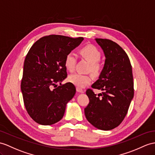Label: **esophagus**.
Here are the masks:
<instances>
[{
  "label": "esophagus",
  "instance_id": "esophagus-1",
  "mask_svg": "<svg viewBox=\"0 0 155 155\" xmlns=\"http://www.w3.org/2000/svg\"><path fill=\"white\" fill-rule=\"evenodd\" d=\"M76 91L78 92V93H84L85 91L84 90H83L82 89L80 88V87H77L76 88Z\"/></svg>",
  "mask_w": 155,
  "mask_h": 155
}]
</instances>
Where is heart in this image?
Returning <instances> with one entry per match:
<instances>
[{
    "instance_id": "heart-1",
    "label": "heart",
    "mask_w": 155,
    "mask_h": 155,
    "mask_svg": "<svg viewBox=\"0 0 155 155\" xmlns=\"http://www.w3.org/2000/svg\"><path fill=\"white\" fill-rule=\"evenodd\" d=\"M80 53L90 62L91 68L94 74L99 73L100 66L98 62L101 59V53L93 45H86L80 49ZM76 60L77 55L73 52H69L66 55L64 60L66 68L70 71H73L75 68ZM68 80L78 87L84 88L91 84V82L93 80V78L91 75L75 73L70 75Z\"/></svg>"
}]
</instances>
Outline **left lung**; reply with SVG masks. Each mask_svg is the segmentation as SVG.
<instances>
[{
  "mask_svg": "<svg viewBox=\"0 0 155 155\" xmlns=\"http://www.w3.org/2000/svg\"><path fill=\"white\" fill-rule=\"evenodd\" d=\"M95 40L103 51L105 61L91 87L103 92L97 96L92 90H87L89 103L84 112L94 127L108 131L121 124L134 98L132 68L128 56L118 44L108 39Z\"/></svg>",
  "mask_w": 155,
  "mask_h": 155,
  "instance_id": "left-lung-1",
  "label": "left lung"
}]
</instances>
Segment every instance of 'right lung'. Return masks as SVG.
I'll return each instance as SVG.
<instances>
[{
    "mask_svg": "<svg viewBox=\"0 0 155 155\" xmlns=\"http://www.w3.org/2000/svg\"><path fill=\"white\" fill-rule=\"evenodd\" d=\"M84 39L51 35L37 41L29 49L21 90L28 113L39 124L52 125L63 118L67 103L76 91L71 83L61 84L67 78L65 58Z\"/></svg>",
    "mask_w": 155,
    "mask_h": 155,
    "instance_id": "obj_1",
    "label": "right lung"
}]
</instances>
